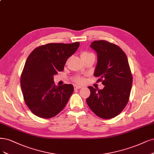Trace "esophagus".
Instances as JSON below:
<instances>
[{
    "label": "esophagus",
    "instance_id": "1",
    "mask_svg": "<svg viewBox=\"0 0 154 154\" xmlns=\"http://www.w3.org/2000/svg\"><path fill=\"white\" fill-rule=\"evenodd\" d=\"M74 88H75V90H77V89H79V88H82V86H78V85H75L74 86Z\"/></svg>",
    "mask_w": 154,
    "mask_h": 154
}]
</instances>
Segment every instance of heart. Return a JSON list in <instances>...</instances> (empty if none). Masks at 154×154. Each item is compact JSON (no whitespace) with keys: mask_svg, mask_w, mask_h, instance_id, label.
Returning <instances> with one entry per match:
<instances>
[{"mask_svg":"<svg viewBox=\"0 0 154 154\" xmlns=\"http://www.w3.org/2000/svg\"><path fill=\"white\" fill-rule=\"evenodd\" d=\"M94 55L92 53H90L88 51H83L81 53L80 56L82 57V59H84V58H85L89 55ZM84 80V78L82 77V76H76L75 78H74V81L76 83H82Z\"/></svg>","mask_w":154,"mask_h":154,"instance_id":"obj_1","label":"heart"}]
</instances>
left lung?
<instances>
[{"mask_svg":"<svg viewBox=\"0 0 154 154\" xmlns=\"http://www.w3.org/2000/svg\"><path fill=\"white\" fill-rule=\"evenodd\" d=\"M91 47L97 54L94 76L102 82L103 89L88 87L91 95L87 99L89 108L99 117L109 119L119 115L128 104L132 76L124 51L105 40L94 41Z\"/></svg>","mask_w":154,"mask_h":154,"instance_id":"1","label":"left lung"}]
</instances>
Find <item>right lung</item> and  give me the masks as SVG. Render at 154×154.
I'll list each match as a JSON object with an SVG mask.
<instances>
[{
    "mask_svg": "<svg viewBox=\"0 0 154 154\" xmlns=\"http://www.w3.org/2000/svg\"><path fill=\"white\" fill-rule=\"evenodd\" d=\"M79 46V42L48 43L30 53L21 75L20 84L25 103L35 115L50 119L66 106L74 87L71 84L56 86L54 75L63 70L68 58Z\"/></svg>",
    "mask_w": 154,
    "mask_h": 154,
    "instance_id": "obj_1",
    "label": "right lung"
}]
</instances>
